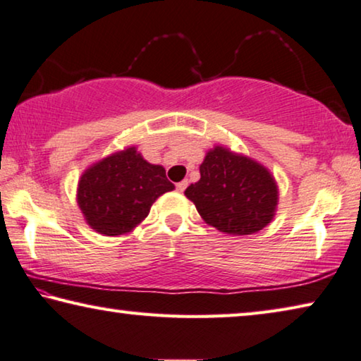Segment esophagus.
I'll use <instances>...</instances> for the list:
<instances>
[{
	"mask_svg": "<svg viewBox=\"0 0 361 361\" xmlns=\"http://www.w3.org/2000/svg\"><path fill=\"white\" fill-rule=\"evenodd\" d=\"M187 185H188V180H180V182H177L176 184V188H177V192H184L185 188H187Z\"/></svg>",
	"mask_w": 361,
	"mask_h": 361,
	"instance_id": "34e87169",
	"label": "esophagus"
}]
</instances>
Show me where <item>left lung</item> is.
Masks as SVG:
<instances>
[{
	"instance_id": "1",
	"label": "left lung",
	"mask_w": 361,
	"mask_h": 361,
	"mask_svg": "<svg viewBox=\"0 0 361 361\" xmlns=\"http://www.w3.org/2000/svg\"><path fill=\"white\" fill-rule=\"evenodd\" d=\"M200 174L185 197L208 226L228 235H252L274 221L279 185L256 159L216 145L200 164Z\"/></svg>"
}]
</instances>
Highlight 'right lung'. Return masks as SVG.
Returning a JSON list of instances; mask_svg holds the SVG:
<instances>
[{
	"mask_svg": "<svg viewBox=\"0 0 361 361\" xmlns=\"http://www.w3.org/2000/svg\"><path fill=\"white\" fill-rule=\"evenodd\" d=\"M174 190L159 164L144 159L135 147L99 159L81 174L76 188L87 226L105 236L126 235L149 216L163 193Z\"/></svg>",
	"mask_w": 361,
	"mask_h": 361,
	"instance_id": "1",
	"label": "right lung"
}]
</instances>
